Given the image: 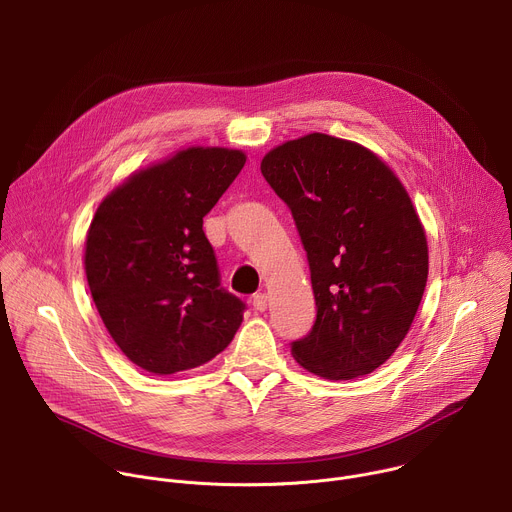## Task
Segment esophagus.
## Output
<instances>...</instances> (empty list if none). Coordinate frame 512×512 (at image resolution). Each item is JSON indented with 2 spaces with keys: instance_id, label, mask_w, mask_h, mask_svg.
Masks as SVG:
<instances>
[{
  "instance_id": "1",
  "label": "esophagus",
  "mask_w": 512,
  "mask_h": 512,
  "mask_svg": "<svg viewBox=\"0 0 512 512\" xmlns=\"http://www.w3.org/2000/svg\"><path fill=\"white\" fill-rule=\"evenodd\" d=\"M267 294H255L253 296V308L257 310V312H265L267 310Z\"/></svg>"
}]
</instances>
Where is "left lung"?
<instances>
[{
  "instance_id": "8db88e82",
  "label": "left lung",
  "mask_w": 512,
  "mask_h": 512,
  "mask_svg": "<svg viewBox=\"0 0 512 512\" xmlns=\"http://www.w3.org/2000/svg\"><path fill=\"white\" fill-rule=\"evenodd\" d=\"M261 174L294 214L318 306L291 356L328 381L373 373L407 336L427 283V237L405 186L369 148L318 131L269 150Z\"/></svg>"
}]
</instances>
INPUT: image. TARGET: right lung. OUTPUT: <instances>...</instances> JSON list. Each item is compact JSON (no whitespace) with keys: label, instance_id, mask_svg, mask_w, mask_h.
<instances>
[{"label":"right lung","instance_id":"obj_1","mask_svg":"<svg viewBox=\"0 0 512 512\" xmlns=\"http://www.w3.org/2000/svg\"><path fill=\"white\" fill-rule=\"evenodd\" d=\"M245 162L243 150L192 145L135 170L97 206L85 239L89 289L139 369L190 371L235 338L245 306L218 287L202 218Z\"/></svg>","mask_w":512,"mask_h":512}]
</instances>
